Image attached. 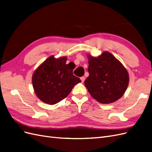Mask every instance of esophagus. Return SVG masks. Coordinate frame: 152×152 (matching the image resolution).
Returning a JSON list of instances; mask_svg holds the SVG:
<instances>
[{
    "label": "esophagus",
    "mask_w": 152,
    "mask_h": 152,
    "mask_svg": "<svg viewBox=\"0 0 152 152\" xmlns=\"http://www.w3.org/2000/svg\"><path fill=\"white\" fill-rule=\"evenodd\" d=\"M85 77H80V80H81V81H82V83H83V82L85 81Z\"/></svg>",
    "instance_id": "34e87169"
}]
</instances>
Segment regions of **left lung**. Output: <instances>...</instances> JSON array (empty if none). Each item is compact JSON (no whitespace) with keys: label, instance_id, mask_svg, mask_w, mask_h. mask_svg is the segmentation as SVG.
<instances>
[{"label":"left lung","instance_id":"8db88e82","mask_svg":"<svg viewBox=\"0 0 152 152\" xmlns=\"http://www.w3.org/2000/svg\"><path fill=\"white\" fill-rule=\"evenodd\" d=\"M89 75L84 82L92 97L103 104L121 98L129 84V75L121 63L108 52L94 58L89 56Z\"/></svg>","mask_w":152,"mask_h":152}]
</instances>
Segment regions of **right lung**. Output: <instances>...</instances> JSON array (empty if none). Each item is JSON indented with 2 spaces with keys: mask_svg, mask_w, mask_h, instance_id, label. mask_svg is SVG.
<instances>
[{
  "mask_svg": "<svg viewBox=\"0 0 152 152\" xmlns=\"http://www.w3.org/2000/svg\"><path fill=\"white\" fill-rule=\"evenodd\" d=\"M66 58L50 56L37 69L32 84L37 97L43 102L54 104L65 99L74 86L81 82L73 74V67L66 64Z\"/></svg>",
  "mask_w": 152,
  "mask_h": 152,
  "instance_id": "right-lung-1",
  "label": "right lung"
}]
</instances>
